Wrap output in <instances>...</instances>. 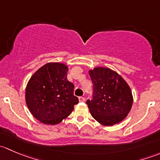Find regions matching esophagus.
Segmentation results:
<instances>
[{
    "label": "esophagus",
    "mask_w": 160,
    "mask_h": 160,
    "mask_svg": "<svg viewBox=\"0 0 160 160\" xmlns=\"http://www.w3.org/2000/svg\"><path fill=\"white\" fill-rule=\"evenodd\" d=\"M79 101H80V102H84L85 98H83V97H80V98H79Z\"/></svg>",
    "instance_id": "34e87169"
}]
</instances>
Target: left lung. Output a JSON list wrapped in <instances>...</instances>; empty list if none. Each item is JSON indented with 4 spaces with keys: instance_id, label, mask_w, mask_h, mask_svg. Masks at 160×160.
Instances as JSON below:
<instances>
[{
    "instance_id": "left-lung-1",
    "label": "left lung",
    "mask_w": 160,
    "mask_h": 160,
    "mask_svg": "<svg viewBox=\"0 0 160 160\" xmlns=\"http://www.w3.org/2000/svg\"><path fill=\"white\" fill-rule=\"evenodd\" d=\"M93 84V99L87 104L92 117L104 126L123 121L132 109L133 96L129 85L116 71L108 67L89 70Z\"/></svg>"
}]
</instances>
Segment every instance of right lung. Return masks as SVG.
<instances>
[{
  "label": "right lung",
  "instance_id": "add662e5",
  "mask_svg": "<svg viewBox=\"0 0 160 160\" xmlns=\"http://www.w3.org/2000/svg\"><path fill=\"white\" fill-rule=\"evenodd\" d=\"M68 67L48 62L31 77L25 89V101L31 114L45 125H57L68 117L78 104L74 85L67 80Z\"/></svg>",
  "mask_w": 160,
  "mask_h": 160
}]
</instances>
